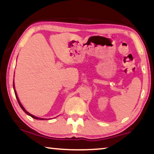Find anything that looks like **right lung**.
Returning <instances> with one entry per match:
<instances>
[{"instance_id": "right-lung-1", "label": "right lung", "mask_w": 154, "mask_h": 154, "mask_svg": "<svg viewBox=\"0 0 154 154\" xmlns=\"http://www.w3.org/2000/svg\"><path fill=\"white\" fill-rule=\"evenodd\" d=\"M13 87H14V93H15V95H16V99H17V100H18V104H19V105H20V107H21V109H22L25 112V113H27V115H29V116H30L31 117H32L33 118H35V119H37V120H44V118H38V117H36V116H33L32 114H31V113H29V112H27V111H26L25 109V108L23 107V106L21 105V103H20V102L19 101V99H18V96H17V94H16V90H15V87H14V83L13 82ZM47 120V119H46Z\"/></svg>"}]
</instances>
